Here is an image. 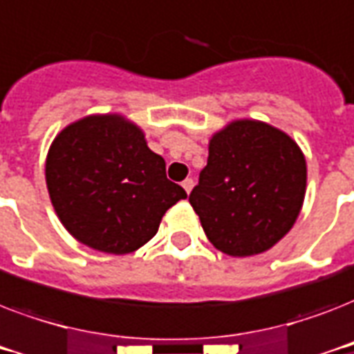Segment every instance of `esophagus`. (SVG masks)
<instances>
[{
	"label": "esophagus",
	"mask_w": 354,
	"mask_h": 354,
	"mask_svg": "<svg viewBox=\"0 0 354 354\" xmlns=\"http://www.w3.org/2000/svg\"><path fill=\"white\" fill-rule=\"evenodd\" d=\"M183 189H185V191H187V194L191 193V191H193V187H194V180L193 178H187V180H183Z\"/></svg>",
	"instance_id": "1"
}]
</instances>
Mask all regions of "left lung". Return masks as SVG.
<instances>
[{
  "label": "left lung",
  "instance_id": "obj_1",
  "mask_svg": "<svg viewBox=\"0 0 354 354\" xmlns=\"http://www.w3.org/2000/svg\"><path fill=\"white\" fill-rule=\"evenodd\" d=\"M207 165L189 194L205 235L232 257L275 246L296 224L307 191L299 145L257 119H235L209 138Z\"/></svg>",
  "mask_w": 354,
  "mask_h": 354
}]
</instances>
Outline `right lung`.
Listing matches in <instances>:
<instances>
[{"instance_id":"add662e5","label":"right lung","mask_w":354,"mask_h":354,"mask_svg":"<svg viewBox=\"0 0 354 354\" xmlns=\"http://www.w3.org/2000/svg\"><path fill=\"white\" fill-rule=\"evenodd\" d=\"M46 183L69 235L97 252L124 255L158 233L161 218L187 193L167 180L165 160L143 128L121 113H91L53 139Z\"/></svg>"}]
</instances>
